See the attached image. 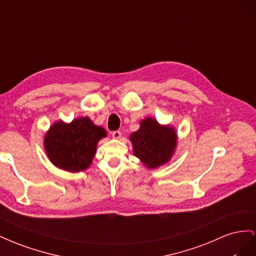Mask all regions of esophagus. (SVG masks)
<instances>
[{
    "mask_svg": "<svg viewBox=\"0 0 256 256\" xmlns=\"http://www.w3.org/2000/svg\"><path fill=\"white\" fill-rule=\"evenodd\" d=\"M112 136L114 138H120V136H122V132L120 130H115V131H112Z\"/></svg>",
    "mask_w": 256,
    "mask_h": 256,
    "instance_id": "1",
    "label": "esophagus"
}]
</instances>
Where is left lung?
Here are the masks:
<instances>
[{"label":"left lung","mask_w":256,"mask_h":256,"mask_svg":"<svg viewBox=\"0 0 256 256\" xmlns=\"http://www.w3.org/2000/svg\"><path fill=\"white\" fill-rule=\"evenodd\" d=\"M130 138L136 156L150 168L168 162L176 146L175 130L160 126L152 118L142 120L141 128L131 134Z\"/></svg>","instance_id":"1"}]
</instances>
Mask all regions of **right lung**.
<instances>
[{"mask_svg":"<svg viewBox=\"0 0 256 256\" xmlns=\"http://www.w3.org/2000/svg\"><path fill=\"white\" fill-rule=\"evenodd\" d=\"M106 130L95 126L88 118L70 124L58 122L44 138V148L54 166L69 172H80L90 166L96 146Z\"/></svg>","mask_w":256,"mask_h":256,"instance_id":"1","label":"right lung"}]
</instances>
